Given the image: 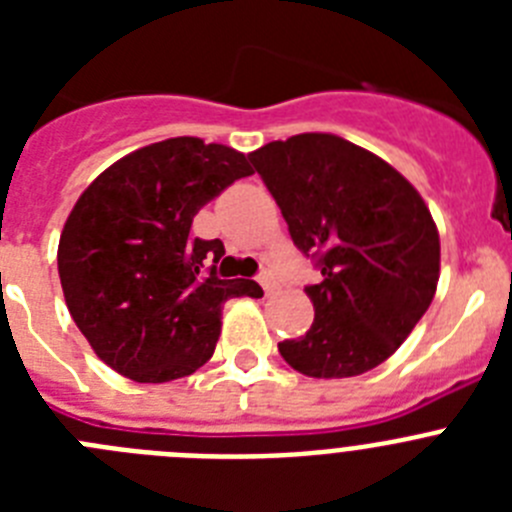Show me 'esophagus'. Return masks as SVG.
Here are the masks:
<instances>
[{
    "label": "esophagus",
    "mask_w": 512,
    "mask_h": 512,
    "mask_svg": "<svg viewBox=\"0 0 512 512\" xmlns=\"http://www.w3.org/2000/svg\"><path fill=\"white\" fill-rule=\"evenodd\" d=\"M259 284H261V287H264L266 295H269L271 284H274V274H271V266H269V264L261 266V271H259Z\"/></svg>",
    "instance_id": "esophagus-1"
}]
</instances>
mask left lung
Returning a JSON list of instances; mask_svg holds the SVG:
<instances>
[{"label":"left lung","mask_w":512,"mask_h":512,"mask_svg":"<svg viewBox=\"0 0 512 512\" xmlns=\"http://www.w3.org/2000/svg\"><path fill=\"white\" fill-rule=\"evenodd\" d=\"M289 235L323 282L305 287L315 320L279 343L315 379L364 374L395 354L436 295L441 243L418 189L374 153L302 133L248 153Z\"/></svg>","instance_id":"obj_1"}]
</instances>
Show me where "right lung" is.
I'll list each match as a JSON object with an SVG mask.
<instances>
[{
  "mask_svg": "<svg viewBox=\"0 0 512 512\" xmlns=\"http://www.w3.org/2000/svg\"><path fill=\"white\" fill-rule=\"evenodd\" d=\"M235 148L169 138L128 153L84 189L58 241L71 318L94 354L133 382H171L215 351L230 297H259L251 279H220V238H189L194 215L251 176Z\"/></svg>",
  "mask_w": 512,
  "mask_h": 512,
  "instance_id": "1",
  "label": "right lung"
}]
</instances>
